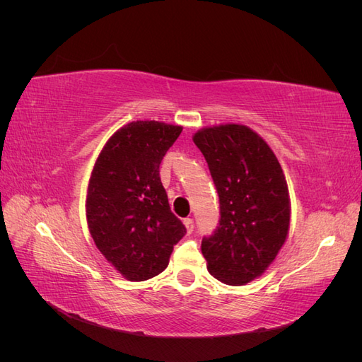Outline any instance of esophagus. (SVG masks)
Listing matches in <instances>:
<instances>
[{
  "instance_id": "esophagus-1",
  "label": "esophagus",
  "mask_w": 362,
  "mask_h": 362,
  "mask_svg": "<svg viewBox=\"0 0 362 362\" xmlns=\"http://www.w3.org/2000/svg\"><path fill=\"white\" fill-rule=\"evenodd\" d=\"M184 225H185V228H187V233H189V234H192V233H193V228H194L193 218H190V217L184 218Z\"/></svg>"
}]
</instances>
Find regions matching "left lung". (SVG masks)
<instances>
[{
    "mask_svg": "<svg viewBox=\"0 0 362 362\" xmlns=\"http://www.w3.org/2000/svg\"><path fill=\"white\" fill-rule=\"evenodd\" d=\"M208 163L221 204L218 226L202 238L211 275L228 286L261 276L290 226L286 177L270 146L245 125L226 124L193 136Z\"/></svg>",
    "mask_w": 362,
    "mask_h": 362,
    "instance_id": "left-lung-1",
    "label": "left lung"
}]
</instances>
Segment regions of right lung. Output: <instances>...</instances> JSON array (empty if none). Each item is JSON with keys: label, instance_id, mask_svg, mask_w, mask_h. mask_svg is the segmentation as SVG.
Instances as JSON below:
<instances>
[{"label": "right lung", "instance_id": "1", "mask_svg": "<svg viewBox=\"0 0 362 362\" xmlns=\"http://www.w3.org/2000/svg\"><path fill=\"white\" fill-rule=\"evenodd\" d=\"M182 128L131 122L108 139L87 189V225L96 247L128 281H146L169 264L185 234L170 211L160 164Z\"/></svg>", "mask_w": 362, "mask_h": 362}]
</instances>
